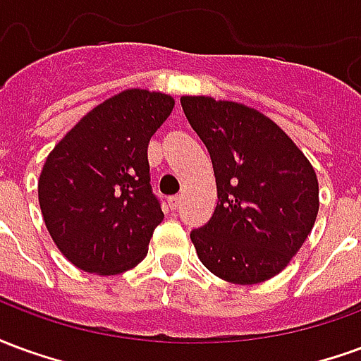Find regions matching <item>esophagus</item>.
<instances>
[{
  "instance_id": "obj_1",
  "label": "esophagus",
  "mask_w": 361,
  "mask_h": 361,
  "mask_svg": "<svg viewBox=\"0 0 361 361\" xmlns=\"http://www.w3.org/2000/svg\"><path fill=\"white\" fill-rule=\"evenodd\" d=\"M168 204H170V209H172V211H178L181 204V197L180 195L170 197V199H168Z\"/></svg>"
}]
</instances>
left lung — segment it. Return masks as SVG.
<instances>
[{
	"mask_svg": "<svg viewBox=\"0 0 361 361\" xmlns=\"http://www.w3.org/2000/svg\"><path fill=\"white\" fill-rule=\"evenodd\" d=\"M181 108L211 154L219 193L211 220L191 232L201 263L234 284L276 276L317 219L313 166L255 108L211 96H181Z\"/></svg>",
	"mask_w": 361,
	"mask_h": 361,
	"instance_id": "1",
	"label": "left lung"
}]
</instances>
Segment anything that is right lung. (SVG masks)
I'll use <instances>...</instances> for the list:
<instances>
[{
	"mask_svg": "<svg viewBox=\"0 0 361 361\" xmlns=\"http://www.w3.org/2000/svg\"><path fill=\"white\" fill-rule=\"evenodd\" d=\"M173 104L164 92L121 90L81 118L46 158L40 211L58 250L81 271L119 274L147 255L164 219L147 149Z\"/></svg>",
	"mask_w": 361,
	"mask_h": 361,
	"instance_id": "right-lung-1",
	"label": "right lung"
}]
</instances>
